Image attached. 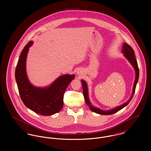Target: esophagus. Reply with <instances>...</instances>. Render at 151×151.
I'll return each mask as SVG.
<instances>
[{"mask_svg": "<svg viewBox=\"0 0 151 151\" xmlns=\"http://www.w3.org/2000/svg\"><path fill=\"white\" fill-rule=\"evenodd\" d=\"M77 74H78V75H80V76L81 75V74H82V71H81V70H78V71H77Z\"/></svg>", "mask_w": 151, "mask_h": 151, "instance_id": "34e87169", "label": "esophagus"}]
</instances>
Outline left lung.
<instances>
[{
    "instance_id": "8db88e82",
    "label": "left lung",
    "mask_w": 151,
    "mask_h": 151,
    "mask_svg": "<svg viewBox=\"0 0 151 151\" xmlns=\"http://www.w3.org/2000/svg\"><path fill=\"white\" fill-rule=\"evenodd\" d=\"M122 52L124 54V56L127 58V59L129 62V63L132 65V67H134V70H135V81H134V86H133V89H132V93L131 95V96L130 97L129 100L126 102V103L123 104V105L119 106H117L116 108L111 109L110 110H101L99 108L94 107L91 103L90 102V101L89 99V97H88V86H87V84L86 82L83 80H81V83H82V86H83V95L84 96V99H85V101L86 103V105L89 107L90 109L98 114H104V115H108V114H114L116 112H117L118 111H119L120 110L122 109L123 108H124L125 106H126L129 104V102L131 101V100L132 99L133 95L135 93V88L137 84L138 83V78H139V68H138V66L137 64V60L135 59V56L134 55V51L132 49V48L127 43H124L123 44V47H122Z\"/></svg>"
}]
</instances>
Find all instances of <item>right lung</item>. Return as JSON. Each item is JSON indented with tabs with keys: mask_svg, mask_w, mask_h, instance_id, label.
<instances>
[{
	"mask_svg": "<svg viewBox=\"0 0 151 151\" xmlns=\"http://www.w3.org/2000/svg\"><path fill=\"white\" fill-rule=\"evenodd\" d=\"M32 43L29 41L22 50L15 71L16 81L25 106L39 114L50 116L59 112L63 108L64 93L75 75L61 76L45 88L32 85L27 75L26 60L29 47Z\"/></svg>",
	"mask_w": 151,
	"mask_h": 151,
	"instance_id": "obj_1",
	"label": "right lung"
}]
</instances>
